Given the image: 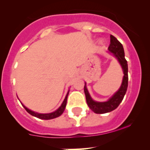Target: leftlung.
Wrapping results in <instances>:
<instances>
[{
  "mask_svg": "<svg viewBox=\"0 0 150 150\" xmlns=\"http://www.w3.org/2000/svg\"><path fill=\"white\" fill-rule=\"evenodd\" d=\"M110 43L108 47V50L113 54V55L120 62L122 70H123L124 76L122 79V85L120 88L106 102H96L92 100L89 95L88 90L86 87V83L84 86V93L86 95V99L88 107L92 111L98 114H103L115 110L118 107L120 103L122 102V99L125 96L127 91V86H128V67H127V62L125 58V52H124L123 47L118 40L115 37L110 35Z\"/></svg>",
  "mask_w": 150,
  "mask_h": 150,
  "instance_id": "1",
  "label": "left lung"
}]
</instances>
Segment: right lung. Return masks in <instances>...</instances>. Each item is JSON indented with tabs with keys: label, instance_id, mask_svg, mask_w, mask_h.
I'll use <instances>...</instances> for the list:
<instances>
[{
	"label": "right lung",
	"instance_id": "add662e5",
	"mask_svg": "<svg viewBox=\"0 0 150 150\" xmlns=\"http://www.w3.org/2000/svg\"><path fill=\"white\" fill-rule=\"evenodd\" d=\"M69 92V91H68V93H67L66 97H65L63 103H62L61 106L59 108L57 109L56 111L51 112V113H47V114L38 113V112H35L34 111H32V110H29V109L25 107V105H23V106L24 107V108L25 109V110H26V111L28 112H29L30 115L35 116V117H38V118L42 119V120H50V119L55 118V117H59V116L61 115L63 113V112L64 111L65 108H66V105H67V97H68Z\"/></svg>",
	"mask_w": 150,
	"mask_h": 150
}]
</instances>
